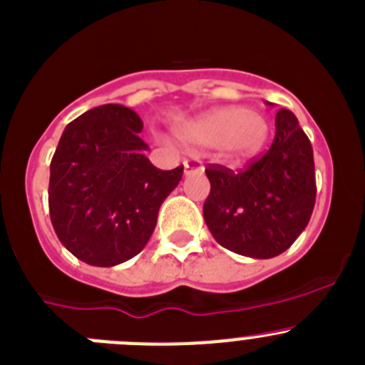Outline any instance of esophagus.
<instances>
[{
    "label": "esophagus",
    "instance_id": "34e87169",
    "mask_svg": "<svg viewBox=\"0 0 365 365\" xmlns=\"http://www.w3.org/2000/svg\"><path fill=\"white\" fill-rule=\"evenodd\" d=\"M205 171V167H203V163L200 162V160H185L183 162V176H190L194 175V173H203Z\"/></svg>",
    "mask_w": 365,
    "mask_h": 365
}]
</instances>
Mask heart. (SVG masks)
<instances>
[{"label": "heart", "mask_w": 365, "mask_h": 365, "mask_svg": "<svg viewBox=\"0 0 365 365\" xmlns=\"http://www.w3.org/2000/svg\"><path fill=\"white\" fill-rule=\"evenodd\" d=\"M270 135L267 118L247 108H216L180 129L183 144L200 149H220L230 163H243L261 153Z\"/></svg>", "instance_id": "1"}]
</instances>
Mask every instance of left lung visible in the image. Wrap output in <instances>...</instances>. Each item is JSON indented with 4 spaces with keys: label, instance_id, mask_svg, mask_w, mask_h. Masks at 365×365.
<instances>
[{
    "label": "left lung",
    "instance_id": "obj_1",
    "mask_svg": "<svg viewBox=\"0 0 365 365\" xmlns=\"http://www.w3.org/2000/svg\"><path fill=\"white\" fill-rule=\"evenodd\" d=\"M209 198L203 217L227 250L270 259L292 247L315 205V163L308 136L290 110L275 115V138L247 171L223 165L207 169Z\"/></svg>",
    "mask_w": 365,
    "mask_h": 365
}]
</instances>
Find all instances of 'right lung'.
<instances>
[{
  "label": "right lung",
  "instance_id": "obj_1",
  "mask_svg": "<svg viewBox=\"0 0 365 365\" xmlns=\"http://www.w3.org/2000/svg\"><path fill=\"white\" fill-rule=\"evenodd\" d=\"M142 128L125 106H98L64 128L50 163L53 230L91 267H115L140 254L163 200L182 180V165L160 171L149 162Z\"/></svg>",
  "mask_w": 365,
  "mask_h": 365
}]
</instances>
